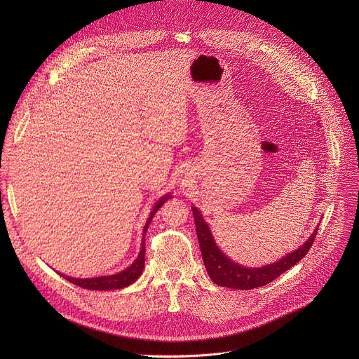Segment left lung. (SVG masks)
<instances>
[{
	"label": "left lung",
	"instance_id": "left-lung-1",
	"mask_svg": "<svg viewBox=\"0 0 359 359\" xmlns=\"http://www.w3.org/2000/svg\"><path fill=\"white\" fill-rule=\"evenodd\" d=\"M197 238L201 250V257L204 267L208 270L209 277L220 287L234 288V290H251L263 287L271 283L274 278L281 276L284 271L295 266L304 255L311 248L314 238L318 231V226L314 229L313 234L309 237L302 245L297 250L285 254L283 259L273 264H266L262 267H247L238 263H234L230 257L219 248L216 240L212 234V230L206 220L203 219L201 212L197 208H191Z\"/></svg>",
	"mask_w": 359,
	"mask_h": 359
}]
</instances>
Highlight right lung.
<instances>
[{
	"label": "right lung",
	"mask_w": 359,
	"mask_h": 359,
	"mask_svg": "<svg viewBox=\"0 0 359 359\" xmlns=\"http://www.w3.org/2000/svg\"><path fill=\"white\" fill-rule=\"evenodd\" d=\"M172 194L168 193L165 194L163 197H161L156 203L155 206H153L150 215H149V219L143 227V237H142V247H140V251H139V255L136 257V260L129 266L126 267L125 270L116 273V274H111V276H102V277H93V278H74V277H69V276H65V274H61L65 280H68L69 283L78 285V287H82V288H86V290H97V291H111V290H119V288H125L130 284H133L140 276H142V271L144 269V234L147 231V227L153 219V216L156 215V212L163 206V203L170 198Z\"/></svg>",
	"instance_id": "add662e5"
}]
</instances>
